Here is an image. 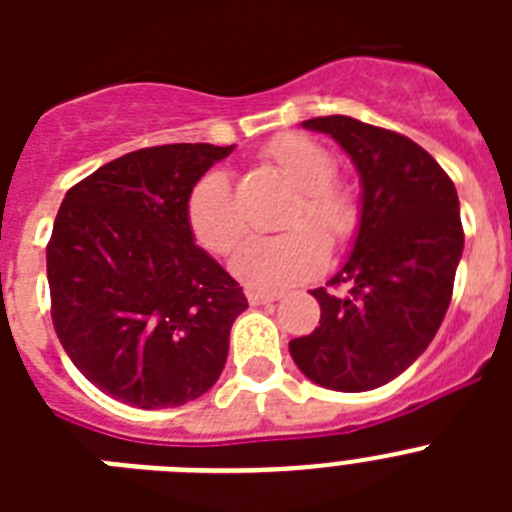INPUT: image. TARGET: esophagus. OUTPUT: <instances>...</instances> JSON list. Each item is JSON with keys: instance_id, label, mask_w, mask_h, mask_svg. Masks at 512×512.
Here are the masks:
<instances>
[{"instance_id": "obj_1", "label": "esophagus", "mask_w": 512, "mask_h": 512, "mask_svg": "<svg viewBox=\"0 0 512 512\" xmlns=\"http://www.w3.org/2000/svg\"><path fill=\"white\" fill-rule=\"evenodd\" d=\"M279 297L282 295H277V292H256V289L248 292V302L251 305H269V302H277Z\"/></svg>"}]
</instances>
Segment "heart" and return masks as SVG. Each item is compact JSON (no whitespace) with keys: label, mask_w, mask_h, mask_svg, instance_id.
Masks as SVG:
<instances>
[{"label":"heart","mask_w":512,"mask_h":512,"mask_svg":"<svg viewBox=\"0 0 512 512\" xmlns=\"http://www.w3.org/2000/svg\"><path fill=\"white\" fill-rule=\"evenodd\" d=\"M264 158L295 184V197L279 223L289 230L248 241L230 266L246 287L277 292L307 282L323 269L328 261L325 237L336 246L354 238L361 223V202L354 184L333 171L336 156L330 148L310 135H277L266 146ZM187 223L194 241L217 256L241 243L246 223L225 171L212 169L194 182L187 197Z\"/></svg>","instance_id":"heart-1"}]
</instances>
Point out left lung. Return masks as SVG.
Wrapping results in <instances>:
<instances>
[{
    "mask_svg": "<svg viewBox=\"0 0 512 512\" xmlns=\"http://www.w3.org/2000/svg\"><path fill=\"white\" fill-rule=\"evenodd\" d=\"M302 125L341 143L361 174L364 205L331 289H312L320 325L289 341V354L320 387L374 390L423 354L449 310L464 248L459 197L436 158L395 130L346 115ZM338 286L346 296L332 292Z\"/></svg>",
    "mask_w": 512,
    "mask_h": 512,
    "instance_id": "obj_1",
    "label": "left lung"
}]
</instances>
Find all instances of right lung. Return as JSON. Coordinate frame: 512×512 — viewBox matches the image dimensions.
<instances>
[{"mask_svg": "<svg viewBox=\"0 0 512 512\" xmlns=\"http://www.w3.org/2000/svg\"><path fill=\"white\" fill-rule=\"evenodd\" d=\"M233 146L125 153L66 192L45 248L51 318L104 395L143 410L205 395L228 359L243 289L194 246L187 197Z\"/></svg>", "mask_w": 512, "mask_h": 512, "instance_id": "right-lung-1", "label": "right lung"}]
</instances>
